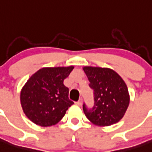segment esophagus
Listing matches in <instances>:
<instances>
[{
    "label": "esophagus",
    "mask_w": 152,
    "mask_h": 152,
    "mask_svg": "<svg viewBox=\"0 0 152 152\" xmlns=\"http://www.w3.org/2000/svg\"><path fill=\"white\" fill-rule=\"evenodd\" d=\"M82 102H83V99H80L79 101L76 102H75V104H76V105H81Z\"/></svg>",
    "instance_id": "obj_1"
}]
</instances>
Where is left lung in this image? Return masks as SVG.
<instances>
[{
	"instance_id": "8db88e82",
	"label": "left lung",
	"mask_w": 152,
	"mask_h": 152,
	"mask_svg": "<svg viewBox=\"0 0 152 152\" xmlns=\"http://www.w3.org/2000/svg\"><path fill=\"white\" fill-rule=\"evenodd\" d=\"M83 70L94 95L92 109H88L85 103L83 105L86 116L100 126L118 122L129 104V91L125 82L111 69L86 66Z\"/></svg>"
}]
</instances>
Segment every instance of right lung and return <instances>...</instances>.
Instances as JSON below:
<instances>
[{
  "label": "right lung",
  "mask_w": 152,
  "mask_h": 152,
  "mask_svg": "<svg viewBox=\"0 0 152 152\" xmlns=\"http://www.w3.org/2000/svg\"><path fill=\"white\" fill-rule=\"evenodd\" d=\"M73 66L40 69L27 80L20 93L21 105L30 120L47 127L63 118L73 102L63 81Z\"/></svg>",
  "instance_id": "add662e5"
}]
</instances>
